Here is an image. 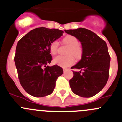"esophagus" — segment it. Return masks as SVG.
<instances>
[{
	"label": "esophagus",
	"instance_id": "esophagus-1",
	"mask_svg": "<svg viewBox=\"0 0 122 122\" xmlns=\"http://www.w3.org/2000/svg\"><path fill=\"white\" fill-rule=\"evenodd\" d=\"M67 70H68V69H67V68H63V71H64V72L66 71Z\"/></svg>",
	"mask_w": 122,
	"mask_h": 122
}]
</instances>
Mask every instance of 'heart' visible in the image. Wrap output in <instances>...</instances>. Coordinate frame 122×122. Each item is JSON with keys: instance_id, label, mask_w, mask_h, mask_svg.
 <instances>
[{"instance_id": "obj_1", "label": "heart", "mask_w": 122, "mask_h": 122, "mask_svg": "<svg viewBox=\"0 0 122 122\" xmlns=\"http://www.w3.org/2000/svg\"><path fill=\"white\" fill-rule=\"evenodd\" d=\"M63 44L68 46L66 56H58L53 59V62L59 66L66 68L73 65L75 63V58L79 59L81 58L83 50L79 45V41L75 36L68 35L65 36L63 39ZM59 47V42L58 41H52L49 44V51L52 54L57 53Z\"/></svg>"}]
</instances>
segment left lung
<instances>
[{"instance_id":"obj_1","label":"left lung","mask_w":122,"mask_h":122,"mask_svg":"<svg viewBox=\"0 0 122 122\" xmlns=\"http://www.w3.org/2000/svg\"><path fill=\"white\" fill-rule=\"evenodd\" d=\"M81 42V59L72 69L73 77L70 80L72 92L80 97L95 95L105 86L109 78L110 56L105 41L91 30L85 28L65 30Z\"/></svg>"}]
</instances>
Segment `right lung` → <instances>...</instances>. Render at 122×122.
<instances>
[{
	"label": "right lung",
	"mask_w": 122,
	"mask_h": 122,
	"mask_svg": "<svg viewBox=\"0 0 122 122\" xmlns=\"http://www.w3.org/2000/svg\"><path fill=\"white\" fill-rule=\"evenodd\" d=\"M63 32L42 27L30 30L18 41L15 64L20 83L30 95L42 97L52 93L56 80L63 73V68L57 64L47 66L52 59L49 44Z\"/></svg>",
	"instance_id": "obj_1"
}]
</instances>
